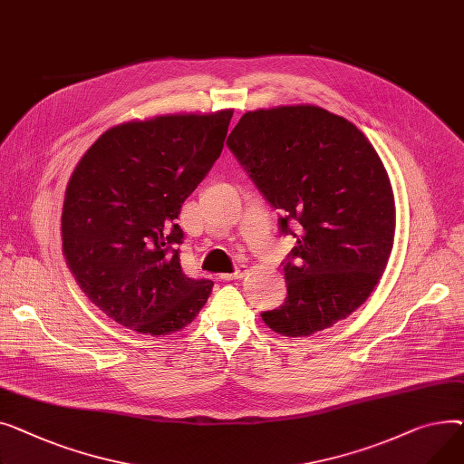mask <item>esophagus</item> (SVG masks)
I'll list each match as a JSON object with an SVG mask.
<instances>
[{
  "label": "esophagus",
  "instance_id": "34e87169",
  "mask_svg": "<svg viewBox=\"0 0 464 464\" xmlns=\"http://www.w3.org/2000/svg\"><path fill=\"white\" fill-rule=\"evenodd\" d=\"M247 276V266H239L234 274H225V276H221V279L223 281H236V279H241V277H245Z\"/></svg>",
  "mask_w": 464,
  "mask_h": 464
}]
</instances>
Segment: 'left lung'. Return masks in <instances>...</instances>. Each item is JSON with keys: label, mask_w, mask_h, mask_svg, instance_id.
Wrapping results in <instances>:
<instances>
[{"label": "left lung", "mask_w": 464, "mask_h": 464, "mask_svg": "<svg viewBox=\"0 0 464 464\" xmlns=\"http://www.w3.org/2000/svg\"><path fill=\"white\" fill-rule=\"evenodd\" d=\"M227 144L297 241L283 262L285 304L262 320L286 337L332 328L365 304L392 255L395 200L382 160L356 125L313 104L245 112Z\"/></svg>", "instance_id": "8db88e82"}]
</instances>
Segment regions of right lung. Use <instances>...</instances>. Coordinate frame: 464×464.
<instances>
[{"label":"right lung","mask_w":464,"mask_h":464,"mask_svg":"<svg viewBox=\"0 0 464 464\" xmlns=\"http://www.w3.org/2000/svg\"><path fill=\"white\" fill-rule=\"evenodd\" d=\"M232 114L120 123L99 136L67 183L65 262L90 302L132 332H179L208 302L213 283L181 269L176 219L219 159Z\"/></svg>","instance_id":"right-lung-1"}]
</instances>
